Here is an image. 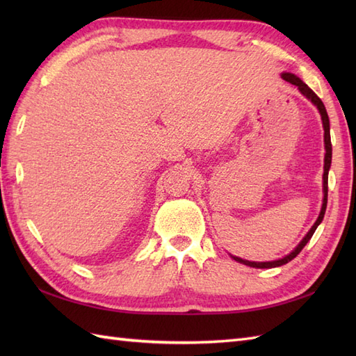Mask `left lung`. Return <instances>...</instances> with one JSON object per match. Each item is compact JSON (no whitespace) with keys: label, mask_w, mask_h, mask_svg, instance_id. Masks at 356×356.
<instances>
[{"label":"left lung","mask_w":356,"mask_h":356,"mask_svg":"<svg viewBox=\"0 0 356 356\" xmlns=\"http://www.w3.org/2000/svg\"><path fill=\"white\" fill-rule=\"evenodd\" d=\"M282 78L287 82H291L292 86L298 87L300 93L303 95L305 97H307L309 101H311L316 110L320 111V116H321V122H323V130H324V149H326V154H324V172H323V205H321V211L318 214V218H316L315 223L312 225V228L309 229V232L303 237V240L300 241V243L293 248V251H291L287 255L282 257V259L278 260H272V261H249V260H243L240 259V257L236 255H231L234 260L241 263V264H246V266H251V268H257V269H269V268H278V266H283V264L289 263L291 260H293L295 257H297L301 249H303L307 241L312 238L315 229L318 228V225L323 222L324 218V213H326V207H327V179H329V170H330V163H332V143H330V122H329V116H327V111L326 107H324V104L321 102V99L318 96H316L311 88H309L303 81H301L298 76H295L293 73H282Z\"/></svg>","instance_id":"8db88e82"}]
</instances>
